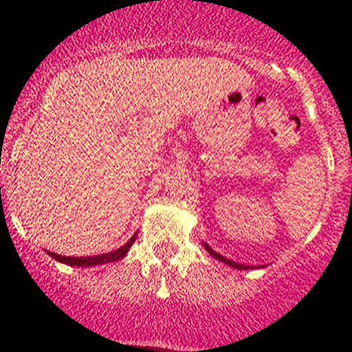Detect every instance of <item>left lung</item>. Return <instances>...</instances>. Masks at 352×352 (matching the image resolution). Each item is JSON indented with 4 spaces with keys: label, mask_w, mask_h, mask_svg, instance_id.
Returning <instances> with one entry per match:
<instances>
[{
    "label": "left lung",
    "mask_w": 352,
    "mask_h": 352,
    "mask_svg": "<svg viewBox=\"0 0 352 352\" xmlns=\"http://www.w3.org/2000/svg\"><path fill=\"white\" fill-rule=\"evenodd\" d=\"M204 248H206V250L210 252V254L214 257V259L222 261V263L229 264V266H232V268H236V270H247V266H243V264H239V263H234V261H231V259H226V257H223V256H220V254H217V252L211 250V248L208 247V245H204Z\"/></svg>",
    "instance_id": "8db88e82"
}]
</instances>
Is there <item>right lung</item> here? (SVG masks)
<instances>
[{"mask_svg": "<svg viewBox=\"0 0 352 352\" xmlns=\"http://www.w3.org/2000/svg\"><path fill=\"white\" fill-rule=\"evenodd\" d=\"M135 236L133 234L132 238L126 241L123 247H120L118 250L107 252V254H102V256H89V257H67V256H60V254H52L51 257L56 261H60V263L68 264V266H82V268H88V266H96V264H107V263H114V261H120L126 256V252L130 250L132 243L135 241Z\"/></svg>", "mask_w": 352, "mask_h": 352, "instance_id": "obj_1", "label": "right lung"}]
</instances>
